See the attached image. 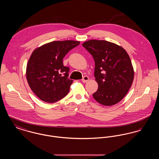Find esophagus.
<instances>
[{"mask_svg":"<svg viewBox=\"0 0 159 159\" xmlns=\"http://www.w3.org/2000/svg\"><path fill=\"white\" fill-rule=\"evenodd\" d=\"M89 77L88 76H84L83 77V79H82V81L83 82V83H86L87 82L88 80H89Z\"/></svg>","mask_w":159,"mask_h":159,"instance_id":"1","label":"esophagus"}]
</instances>
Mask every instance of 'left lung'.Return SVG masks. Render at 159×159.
<instances>
[{"label": "left lung", "instance_id": "obj_1", "mask_svg": "<svg viewBox=\"0 0 159 159\" xmlns=\"http://www.w3.org/2000/svg\"><path fill=\"white\" fill-rule=\"evenodd\" d=\"M82 46L95 61L94 76L98 88L93 97L103 106L119 102L128 92L134 78L127 52L120 46L106 40H90Z\"/></svg>", "mask_w": 159, "mask_h": 159}]
</instances>
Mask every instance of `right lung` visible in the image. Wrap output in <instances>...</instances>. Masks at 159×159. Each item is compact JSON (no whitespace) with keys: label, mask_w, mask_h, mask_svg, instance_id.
I'll return each instance as SVG.
<instances>
[{"label":"right lung","mask_w":159,"mask_h":159,"mask_svg":"<svg viewBox=\"0 0 159 159\" xmlns=\"http://www.w3.org/2000/svg\"><path fill=\"white\" fill-rule=\"evenodd\" d=\"M80 44L75 40L53 41L36 48L26 68V78L34 94L42 101L53 103L65 97L73 80L68 78L69 67L62 59Z\"/></svg>","instance_id":"add662e5"}]
</instances>
